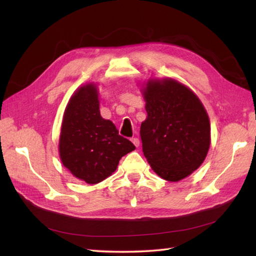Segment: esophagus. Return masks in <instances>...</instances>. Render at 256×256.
<instances>
[{
    "label": "esophagus",
    "instance_id": "1",
    "mask_svg": "<svg viewBox=\"0 0 256 256\" xmlns=\"http://www.w3.org/2000/svg\"><path fill=\"white\" fill-rule=\"evenodd\" d=\"M131 140H132V143H133L135 146H136V148H138V146H140V140H138V138H133Z\"/></svg>",
    "mask_w": 256,
    "mask_h": 256
}]
</instances>
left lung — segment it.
<instances>
[{
	"label": "left lung",
	"mask_w": 256,
	"mask_h": 256,
	"mask_svg": "<svg viewBox=\"0 0 256 256\" xmlns=\"http://www.w3.org/2000/svg\"><path fill=\"white\" fill-rule=\"evenodd\" d=\"M143 85L148 116L140 133L144 156L160 178L179 182L198 170L208 154V113L197 94L175 79H148Z\"/></svg>",
	"instance_id": "1"
}]
</instances>
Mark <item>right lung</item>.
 I'll return each instance as SVG.
<instances>
[{"instance_id":"1","label":"right lung","mask_w":256,"mask_h":256,"mask_svg":"<svg viewBox=\"0 0 256 256\" xmlns=\"http://www.w3.org/2000/svg\"><path fill=\"white\" fill-rule=\"evenodd\" d=\"M58 150L62 165L76 178L94 184L111 176L135 146L101 116L98 86L89 82L74 91L64 108Z\"/></svg>"}]
</instances>
